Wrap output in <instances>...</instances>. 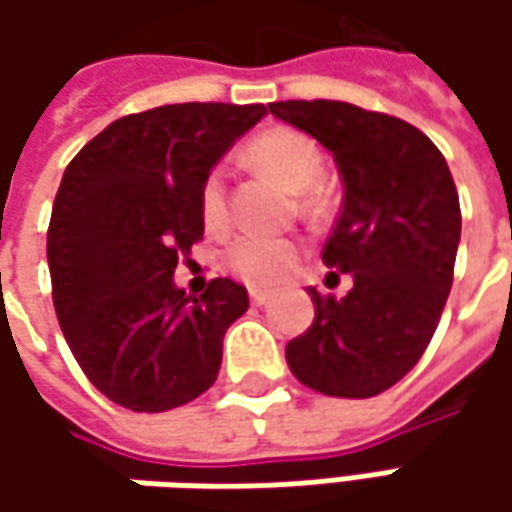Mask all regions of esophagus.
<instances>
[{
  "mask_svg": "<svg viewBox=\"0 0 512 512\" xmlns=\"http://www.w3.org/2000/svg\"><path fill=\"white\" fill-rule=\"evenodd\" d=\"M250 302H253L256 307H262L270 302V296H267V293H262V290H250Z\"/></svg>",
  "mask_w": 512,
  "mask_h": 512,
  "instance_id": "34e87169",
  "label": "esophagus"
}]
</instances>
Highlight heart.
Instances as JSON below:
<instances>
[{
	"instance_id": "obj_1",
	"label": "heart",
	"mask_w": 512,
	"mask_h": 512,
	"mask_svg": "<svg viewBox=\"0 0 512 512\" xmlns=\"http://www.w3.org/2000/svg\"><path fill=\"white\" fill-rule=\"evenodd\" d=\"M247 159L279 179L290 193H299V207L307 216H322L327 196L316 185L322 176V150L293 128H270L247 145ZM202 219L210 230L227 225L225 170L213 168L202 185ZM299 245L290 239L242 236L227 250V267L250 287H276L299 265Z\"/></svg>"
}]
</instances>
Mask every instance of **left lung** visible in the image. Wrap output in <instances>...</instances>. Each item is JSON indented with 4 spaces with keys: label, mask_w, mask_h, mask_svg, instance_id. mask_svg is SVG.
I'll use <instances>...</instances> for the list:
<instances>
[{
    "label": "left lung",
    "mask_w": 512,
    "mask_h": 512,
    "mask_svg": "<svg viewBox=\"0 0 512 512\" xmlns=\"http://www.w3.org/2000/svg\"><path fill=\"white\" fill-rule=\"evenodd\" d=\"M267 108L333 153L344 202L322 259L353 276L344 299L310 287L316 316L287 342V364L325 396H379L422 359L453 285L462 210L450 168L387 113L330 99Z\"/></svg>",
    "instance_id": "8db88e82"
}]
</instances>
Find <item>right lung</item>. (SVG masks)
Instances as JSON below:
<instances>
[{"mask_svg":"<svg viewBox=\"0 0 512 512\" xmlns=\"http://www.w3.org/2000/svg\"><path fill=\"white\" fill-rule=\"evenodd\" d=\"M265 105L185 102L130 113L62 176L48 227L53 307L96 390L136 413L202 396L247 290L213 279L187 296L173 270L205 233L202 185Z\"/></svg>","mask_w":512,"mask_h":512,"instance_id":"obj_1","label":"right lung"}]
</instances>
